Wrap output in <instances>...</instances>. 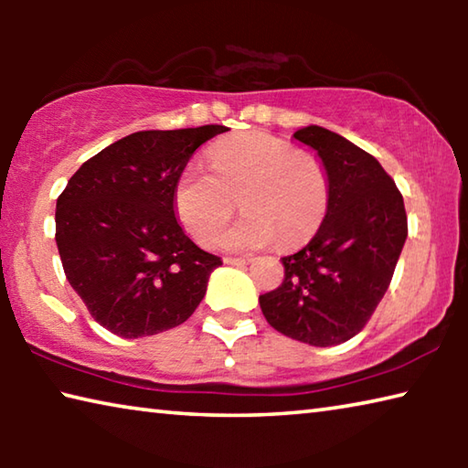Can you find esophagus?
<instances>
[{
  "label": "esophagus",
  "instance_id": "34e87169",
  "mask_svg": "<svg viewBox=\"0 0 468 468\" xmlns=\"http://www.w3.org/2000/svg\"><path fill=\"white\" fill-rule=\"evenodd\" d=\"M225 262H227V264H233V266L248 264V262H251V256H227Z\"/></svg>",
  "mask_w": 468,
  "mask_h": 468
}]
</instances>
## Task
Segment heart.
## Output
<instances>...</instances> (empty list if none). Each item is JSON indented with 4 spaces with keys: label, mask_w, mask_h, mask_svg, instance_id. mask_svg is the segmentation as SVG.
Listing matches in <instances>:
<instances>
[{
    "label": "heart",
    "mask_w": 468,
    "mask_h": 468,
    "mask_svg": "<svg viewBox=\"0 0 468 468\" xmlns=\"http://www.w3.org/2000/svg\"><path fill=\"white\" fill-rule=\"evenodd\" d=\"M210 167L192 163L173 189V206L197 241L230 218L236 197L246 215L212 238L227 250H256L271 243L297 248L318 231L328 210L330 181L312 153L264 132L237 133L210 150Z\"/></svg>",
    "instance_id": "obj_1"
}]
</instances>
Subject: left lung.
I'll list each match as a JSON object with an SVG mask.
<instances>
[{
  "label": "left lung",
  "instance_id": "left-lung-1",
  "mask_svg": "<svg viewBox=\"0 0 468 468\" xmlns=\"http://www.w3.org/2000/svg\"><path fill=\"white\" fill-rule=\"evenodd\" d=\"M292 138L328 173V210L312 241L281 258L284 279L260 307L281 335L335 346L363 330L390 287L409 231L405 202L382 165L346 138L320 125Z\"/></svg>",
  "mask_w": 468,
  "mask_h": 468
}]
</instances>
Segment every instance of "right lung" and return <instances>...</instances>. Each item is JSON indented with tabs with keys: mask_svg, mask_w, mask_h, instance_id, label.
<instances>
[{
	"mask_svg": "<svg viewBox=\"0 0 468 468\" xmlns=\"http://www.w3.org/2000/svg\"><path fill=\"white\" fill-rule=\"evenodd\" d=\"M229 128L130 133L89 158L58 197L55 241L68 282L102 328L153 336L196 312L223 260L189 239L173 189L197 146Z\"/></svg>",
	"mask_w": 468,
	"mask_h": 468,
	"instance_id": "add662e5",
	"label": "right lung"
}]
</instances>
